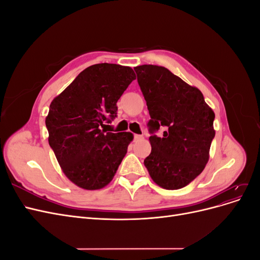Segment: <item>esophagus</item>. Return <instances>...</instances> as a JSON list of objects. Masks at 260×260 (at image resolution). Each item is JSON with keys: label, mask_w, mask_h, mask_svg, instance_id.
Returning a JSON list of instances; mask_svg holds the SVG:
<instances>
[{"label": "esophagus", "mask_w": 260, "mask_h": 260, "mask_svg": "<svg viewBox=\"0 0 260 260\" xmlns=\"http://www.w3.org/2000/svg\"><path fill=\"white\" fill-rule=\"evenodd\" d=\"M142 139H143V137H142V136H140V135H135V140H136V141L142 140Z\"/></svg>", "instance_id": "obj_1"}]
</instances>
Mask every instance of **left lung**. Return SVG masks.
Segmentation results:
<instances>
[{
	"label": "left lung",
	"instance_id": "8db88e82",
	"mask_svg": "<svg viewBox=\"0 0 260 260\" xmlns=\"http://www.w3.org/2000/svg\"><path fill=\"white\" fill-rule=\"evenodd\" d=\"M151 120V133L160 125L162 138L149 137L152 152L144 165L154 182L166 190H179L201 175L209 159L215 137V113L202 92L167 68L135 67Z\"/></svg>",
	"mask_w": 260,
	"mask_h": 260
}]
</instances>
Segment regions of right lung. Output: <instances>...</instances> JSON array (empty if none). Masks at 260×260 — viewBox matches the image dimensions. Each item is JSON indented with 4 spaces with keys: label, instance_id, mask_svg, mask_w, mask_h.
<instances>
[{
    "label": "right lung",
    "instance_id": "1",
    "mask_svg": "<svg viewBox=\"0 0 260 260\" xmlns=\"http://www.w3.org/2000/svg\"><path fill=\"white\" fill-rule=\"evenodd\" d=\"M136 79L131 67L96 64L85 68L50 105L49 144L65 176L84 190L113 180L133 140L131 132H106L117 101Z\"/></svg>",
    "mask_w": 260,
    "mask_h": 260
}]
</instances>
